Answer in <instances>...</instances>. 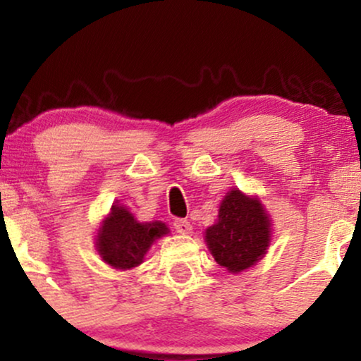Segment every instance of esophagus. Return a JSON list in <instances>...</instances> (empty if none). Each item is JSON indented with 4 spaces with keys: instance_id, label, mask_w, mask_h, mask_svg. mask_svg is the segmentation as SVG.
<instances>
[{
    "instance_id": "1",
    "label": "esophagus",
    "mask_w": 361,
    "mask_h": 361,
    "mask_svg": "<svg viewBox=\"0 0 361 361\" xmlns=\"http://www.w3.org/2000/svg\"><path fill=\"white\" fill-rule=\"evenodd\" d=\"M173 226H175L176 233H180V234H183V235L192 234V224L186 221V219H176Z\"/></svg>"
}]
</instances>
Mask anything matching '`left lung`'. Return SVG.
<instances>
[{
  "instance_id": "1",
  "label": "left lung",
  "mask_w": 361,
  "mask_h": 361,
  "mask_svg": "<svg viewBox=\"0 0 361 361\" xmlns=\"http://www.w3.org/2000/svg\"><path fill=\"white\" fill-rule=\"evenodd\" d=\"M271 221L258 197L233 188L219 207L217 222L205 231V243L221 267L241 273L267 255Z\"/></svg>"
}]
</instances>
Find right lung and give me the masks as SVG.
Returning a JSON list of instances; mask_svg holds the SVG:
<instances>
[{"mask_svg": "<svg viewBox=\"0 0 361 361\" xmlns=\"http://www.w3.org/2000/svg\"><path fill=\"white\" fill-rule=\"evenodd\" d=\"M168 233L164 222H139L123 205H111L98 231L97 251L115 270H132L142 263L152 243Z\"/></svg>", "mask_w": 361, "mask_h": 361, "instance_id": "1", "label": "right lung"}]
</instances>
